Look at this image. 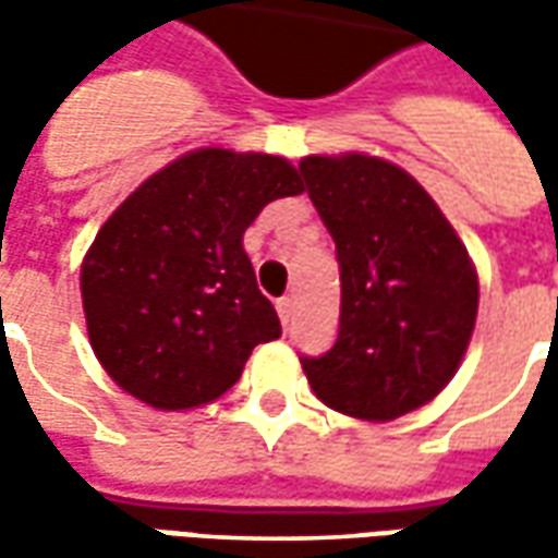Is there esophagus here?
<instances>
[{
	"instance_id": "obj_1",
	"label": "esophagus",
	"mask_w": 558,
	"mask_h": 558,
	"mask_svg": "<svg viewBox=\"0 0 558 558\" xmlns=\"http://www.w3.org/2000/svg\"><path fill=\"white\" fill-rule=\"evenodd\" d=\"M276 311H279V319H282V326L289 329L291 313H294V301H291V298H282V301H276Z\"/></svg>"
}]
</instances>
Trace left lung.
Segmentation results:
<instances>
[{
	"label": "left lung",
	"instance_id": "8db88e82",
	"mask_svg": "<svg viewBox=\"0 0 558 558\" xmlns=\"http://www.w3.org/2000/svg\"><path fill=\"white\" fill-rule=\"evenodd\" d=\"M341 264L338 341L301 356L313 395L366 422L447 388L478 316V272L435 198L397 163L344 151L298 163Z\"/></svg>",
	"mask_w": 558,
	"mask_h": 558
}]
</instances>
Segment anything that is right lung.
Instances as JSON below:
<instances>
[{"instance_id": "right-lung-1", "label": "right lung", "mask_w": 558, "mask_h": 558, "mask_svg": "<svg viewBox=\"0 0 558 558\" xmlns=\"http://www.w3.org/2000/svg\"><path fill=\"white\" fill-rule=\"evenodd\" d=\"M301 192L279 155L195 148L120 204L80 267L89 344L114 385L173 413L239 381L251 351L282 335L242 239L269 202Z\"/></svg>"}]
</instances>
